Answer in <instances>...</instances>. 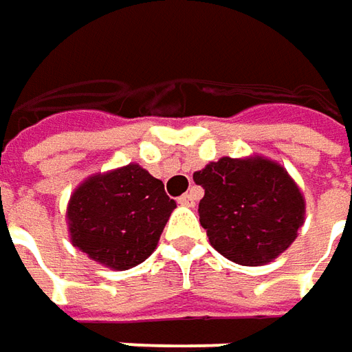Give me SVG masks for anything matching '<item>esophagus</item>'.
Returning <instances> with one entry per match:
<instances>
[{
  "mask_svg": "<svg viewBox=\"0 0 352 352\" xmlns=\"http://www.w3.org/2000/svg\"><path fill=\"white\" fill-rule=\"evenodd\" d=\"M195 195L192 192H186V195L179 196V204L181 206H195Z\"/></svg>",
  "mask_w": 352,
  "mask_h": 352,
  "instance_id": "obj_1",
  "label": "esophagus"
}]
</instances>
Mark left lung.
<instances>
[{
	"instance_id": "1",
	"label": "left lung",
	"mask_w": 352,
	"mask_h": 352,
	"mask_svg": "<svg viewBox=\"0 0 352 352\" xmlns=\"http://www.w3.org/2000/svg\"><path fill=\"white\" fill-rule=\"evenodd\" d=\"M204 188L200 226L210 245L231 262L260 266L295 241L305 221V198L281 166L270 160L221 157L196 171Z\"/></svg>"
}]
</instances>
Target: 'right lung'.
Masks as SVG:
<instances>
[{
  "mask_svg": "<svg viewBox=\"0 0 352 352\" xmlns=\"http://www.w3.org/2000/svg\"><path fill=\"white\" fill-rule=\"evenodd\" d=\"M175 206L164 183L136 164L90 177L67 208L71 241L94 262L126 270L154 252Z\"/></svg>",
  "mask_w": 352,
  "mask_h": 352,
  "instance_id": "1",
  "label": "right lung"
}]
</instances>
